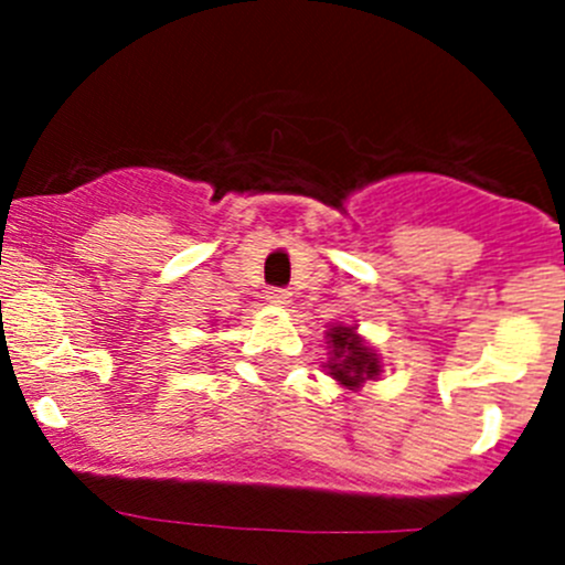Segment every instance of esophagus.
Segmentation results:
<instances>
[{"label": "esophagus", "instance_id": "1", "mask_svg": "<svg viewBox=\"0 0 565 565\" xmlns=\"http://www.w3.org/2000/svg\"><path fill=\"white\" fill-rule=\"evenodd\" d=\"M266 302H271V306H279V308H286L288 302H291V291H286V288H268V291H266Z\"/></svg>", "mask_w": 565, "mask_h": 565}]
</instances>
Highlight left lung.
<instances>
[{
	"mask_svg": "<svg viewBox=\"0 0 565 565\" xmlns=\"http://www.w3.org/2000/svg\"><path fill=\"white\" fill-rule=\"evenodd\" d=\"M331 353L333 359L328 362V371L344 387H359L364 379L379 376V359L362 344V339L353 333V328H331Z\"/></svg>",
	"mask_w": 565,
	"mask_h": 565,
	"instance_id": "obj_1",
	"label": "left lung"
}]
</instances>
